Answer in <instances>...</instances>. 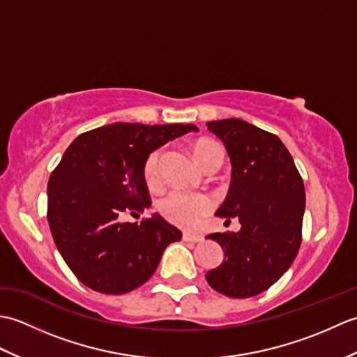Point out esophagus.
Wrapping results in <instances>:
<instances>
[{"label": "esophagus", "mask_w": 357, "mask_h": 357, "mask_svg": "<svg viewBox=\"0 0 357 357\" xmlns=\"http://www.w3.org/2000/svg\"><path fill=\"white\" fill-rule=\"evenodd\" d=\"M183 241H185V242H201L202 238H201V236H196V234L184 233V234H183Z\"/></svg>", "instance_id": "esophagus-1"}]
</instances>
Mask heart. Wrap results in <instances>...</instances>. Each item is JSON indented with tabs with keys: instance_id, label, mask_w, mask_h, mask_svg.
I'll return each mask as SVG.
<instances>
[{
	"instance_id": "obj_1",
	"label": "heart",
	"mask_w": 357,
	"mask_h": 357,
	"mask_svg": "<svg viewBox=\"0 0 357 357\" xmlns=\"http://www.w3.org/2000/svg\"><path fill=\"white\" fill-rule=\"evenodd\" d=\"M213 150H222L213 141L202 139L193 146V155L198 164L202 167L208 155ZM158 167H159V151H155L144 169V176L149 185H155L158 183ZM211 208H213V199L202 193H187V192H172L159 202V210L167 221L176 224L184 229H196L201 221L206 218Z\"/></svg>"
}]
</instances>
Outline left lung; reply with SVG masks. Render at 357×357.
<instances>
[{"label": "left lung", "instance_id": "left-lung-1", "mask_svg": "<svg viewBox=\"0 0 357 357\" xmlns=\"http://www.w3.org/2000/svg\"><path fill=\"white\" fill-rule=\"evenodd\" d=\"M224 142L231 181L218 216L238 218V233H211L224 261L207 271L211 288L229 298H252L290 268L301 245L305 188L290 151L276 135L239 118L207 123Z\"/></svg>", "mask_w": 357, "mask_h": 357}]
</instances>
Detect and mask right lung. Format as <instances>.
I'll return each mask as SVG.
<instances>
[{"instance_id":"obj_1","label":"right lung","mask_w":357,"mask_h":357,"mask_svg":"<svg viewBox=\"0 0 357 357\" xmlns=\"http://www.w3.org/2000/svg\"><path fill=\"white\" fill-rule=\"evenodd\" d=\"M188 132L198 127L115 123L67 147L47 184V219L59 255L82 284L105 294L132 291L183 236L158 213L141 224L119 216L150 207L144 178L150 153Z\"/></svg>"}]
</instances>
